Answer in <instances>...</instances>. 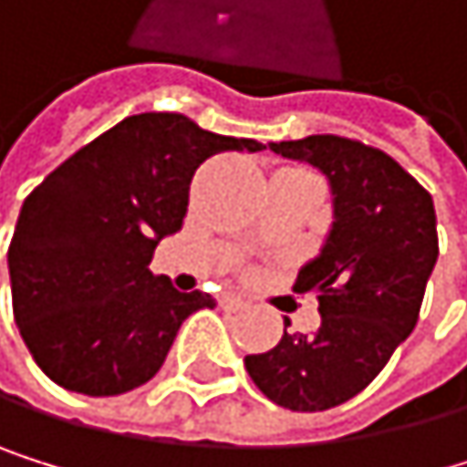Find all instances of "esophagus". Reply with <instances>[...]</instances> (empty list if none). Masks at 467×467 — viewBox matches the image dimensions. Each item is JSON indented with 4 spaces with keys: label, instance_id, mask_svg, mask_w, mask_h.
<instances>
[{
    "label": "esophagus",
    "instance_id": "1",
    "mask_svg": "<svg viewBox=\"0 0 467 467\" xmlns=\"http://www.w3.org/2000/svg\"><path fill=\"white\" fill-rule=\"evenodd\" d=\"M221 308L223 311H244L246 308V299L238 296V294H223L221 296Z\"/></svg>",
    "mask_w": 467,
    "mask_h": 467
}]
</instances>
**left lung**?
<instances>
[{
	"mask_svg": "<svg viewBox=\"0 0 467 467\" xmlns=\"http://www.w3.org/2000/svg\"><path fill=\"white\" fill-rule=\"evenodd\" d=\"M268 148L319 168L330 182L327 241L294 285L317 294L322 325L283 333L277 348L244 364L277 406L325 411L356 398L415 330L440 254L434 202L389 153L358 140L314 134Z\"/></svg>",
	"mask_w": 467,
	"mask_h": 467,
	"instance_id": "obj_1",
	"label": "left lung"
}]
</instances>
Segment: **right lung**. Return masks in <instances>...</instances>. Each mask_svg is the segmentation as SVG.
Wrapping results in <instances>:
<instances>
[{
	"label": "right lung",
	"mask_w": 467,
	"mask_h": 467,
	"mask_svg": "<svg viewBox=\"0 0 467 467\" xmlns=\"http://www.w3.org/2000/svg\"><path fill=\"white\" fill-rule=\"evenodd\" d=\"M263 148L184 114L145 111L83 145L27 195L7 268L16 325L47 379L92 398L153 379L182 322L215 308L210 294H182L153 275V252L182 229L204 159Z\"/></svg>",
	"instance_id": "add662e5"
}]
</instances>
